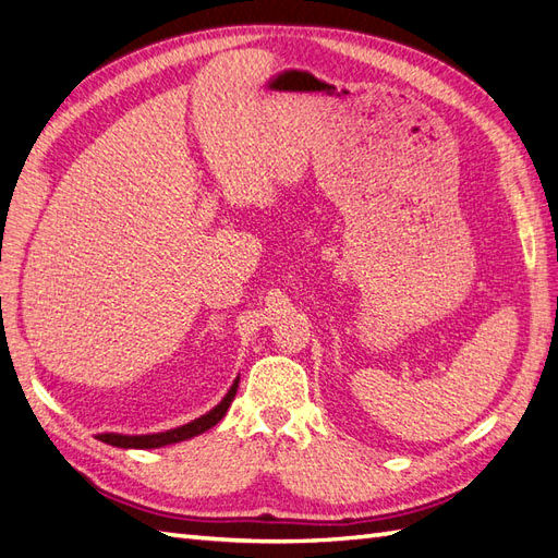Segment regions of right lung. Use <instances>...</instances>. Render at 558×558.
Here are the masks:
<instances>
[{
	"label": "right lung",
	"mask_w": 558,
	"mask_h": 558,
	"mask_svg": "<svg viewBox=\"0 0 558 558\" xmlns=\"http://www.w3.org/2000/svg\"><path fill=\"white\" fill-rule=\"evenodd\" d=\"M238 383H240V378H238L235 383H232L228 395L223 397V401H220L218 407H214L209 413H204L202 418H194V421L187 423V425H180V427H173V430L154 433V435H119V433H104V435H97V439H101V442H107V445H111V447H121V449H157V447L183 442V439H190V437H197V435L209 430V427H214L220 418L226 416L228 407L232 404V399H235Z\"/></svg>",
	"instance_id": "right-lung-1"
}]
</instances>
